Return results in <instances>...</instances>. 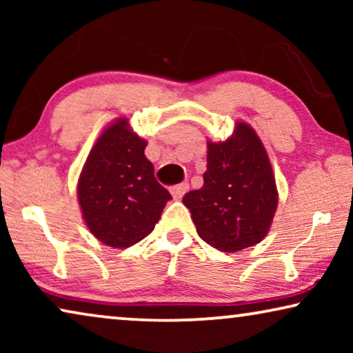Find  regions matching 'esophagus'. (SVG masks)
Wrapping results in <instances>:
<instances>
[{
    "mask_svg": "<svg viewBox=\"0 0 353 353\" xmlns=\"http://www.w3.org/2000/svg\"><path fill=\"white\" fill-rule=\"evenodd\" d=\"M188 190H190V185H188V183H181V185L172 188V194L175 199H181V197L188 192Z\"/></svg>",
    "mask_w": 353,
    "mask_h": 353,
    "instance_id": "esophagus-1",
    "label": "esophagus"
}]
</instances>
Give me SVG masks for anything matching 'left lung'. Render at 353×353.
Masks as SVG:
<instances>
[{"label": "left lung", "mask_w": 353, "mask_h": 353, "mask_svg": "<svg viewBox=\"0 0 353 353\" xmlns=\"http://www.w3.org/2000/svg\"><path fill=\"white\" fill-rule=\"evenodd\" d=\"M204 186L183 197L197 234L221 252H238L260 243L276 212L274 175L257 133L236 123L226 141L207 144Z\"/></svg>", "instance_id": "1"}]
</instances>
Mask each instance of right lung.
Returning a JSON list of instances; mask_svg holds the SVG:
<instances>
[{
  "label": "right lung",
  "instance_id": "1",
  "mask_svg": "<svg viewBox=\"0 0 353 353\" xmlns=\"http://www.w3.org/2000/svg\"><path fill=\"white\" fill-rule=\"evenodd\" d=\"M146 141L119 119L103 132L79 180V202L94 238L125 249L154 230L170 192L154 176Z\"/></svg>",
  "mask_w": 353,
  "mask_h": 353
}]
</instances>
